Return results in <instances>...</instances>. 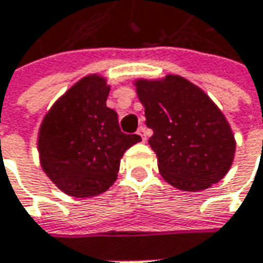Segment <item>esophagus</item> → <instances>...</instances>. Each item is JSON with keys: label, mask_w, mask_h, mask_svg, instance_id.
I'll return each instance as SVG.
<instances>
[{"label": "esophagus", "mask_w": 263, "mask_h": 263, "mask_svg": "<svg viewBox=\"0 0 263 263\" xmlns=\"http://www.w3.org/2000/svg\"><path fill=\"white\" fill-rule=\"evenodd\" d=\"M137 135H139V136L142 137V140H143V142H146V127H143V126H140L139 127V130H137Z\"/></svg>", "instance_id": "obj_1"}]
</instances>
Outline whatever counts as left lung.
Masks as SVG:
<instances>
[{
    "mask_svg": "<svg viewBox=\"0 0 263 263\" xmlns=\"http://www.w3.org/2000/svg\"><path fill=\"white\" fill-rule=\"evenodd\" d=\"M149 145L161 176L180 190L199 192L218 183L233 164L236 140L224 114L196 85L180 76L137 80Z\"/></svg>",
    "mask_w": 263,
    "mask_h": 263,
    "instance_id": "1",
    "label": "left lung"
}]
</instances>
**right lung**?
<instances>
[{
    "label": "right lung",
    "instance_id": "1",
    "mask_svg": "<svg viewBox=\"0 0 263 263\" xmlns=\"http://www.w3.org/2000/svg\"><path fill=\"white\" fill-rule=\"evenodd\" d=\"M108 93L105 79L85 77L57 101L42 121L37 139L41 164L70 196L90 197L108 190L124 152L142 140L120 130L117 112L106 106Z\"/></svg>",
    "mask_w": 263,
    "mask_h": 263
}]
</instances>
